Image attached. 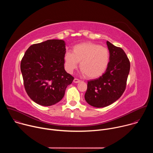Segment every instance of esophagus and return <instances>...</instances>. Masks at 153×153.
Here are the masks:
<instances>
[{
    "mask_svg": "<svg viewBox=\"0 0 153 153\" xmlns=\"http://www.w3.org/2000/svg\"><path fill=\"white\" fill-rule=\"evenodd\" d=\"M73 82H74V83H79V82H80V80H79V79H74V80H73Z\"/></svg>",
    "mask_w": 153,
    "mask_h": 153,
    "instance_id": "34e87169",
    "label": "esophagus"
}]
</instances>
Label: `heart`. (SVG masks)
<instances>
[{
    "instance_id": "b5f03b06",
    "label": "heart",
    "mask_w": 153,
    "mask_h": 153,
    "mask_svg": "<svg viewBox=\"0 0 153 153\" xmlns=\"http://www.w3.org/2000/svg\"><path fill=\"white\" fill-rule=\"evenodd\" d=\"M67 71L72 73L80 62L83 74L90 79H97L106 71L110 63V53L107 48L91 42H84L74 46L73 53L64 55Z\"/></svg>"
}]
</instances>
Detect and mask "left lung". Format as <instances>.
I'll return each mask as SVG.
<instances>
[{"mask_svg":"<svg viewBox=\"0 0 153 153\" xmlns=\"http://www.w3.org/2000/svg\"><path fill=\"white\" fill-rule=\"evenodd\" d=\"M110 63L100 77L88 82L85 99L89 105L103 108L118 100L125 91L130 70L129 60L124 51L106 42Z\"/></svg>","mask_w":153,"mask_h":153,"instance_id":"obj_1","label":"left lung"}]
</instances>
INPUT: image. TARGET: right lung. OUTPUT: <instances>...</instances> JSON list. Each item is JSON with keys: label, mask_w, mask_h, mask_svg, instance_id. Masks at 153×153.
<instances>
[{"label": "right lung", "mask_w": 153, "mask_h": 153, "mask_svg": "<svg viewBox=\"0 0 153 153\" xmlns=\"http://www.w3.org/2000/svg\"><path fill=\"white\" fill-rule=\"evenodd\" d=\"M66 53L63 40L51 39L32 45L22 59L20 70L30 99L42 106L62 99L74 77L64 68Z\"/></svg>", "instance_id": "right-lung-1"}]
</instances>
